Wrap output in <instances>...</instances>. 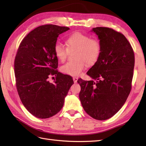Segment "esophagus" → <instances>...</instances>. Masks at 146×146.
<instances>
[{
    "label": "esophagus",
    "instance_id": "esophagus-1",
    "mask_svg": "<svg viewBox=\"0 0 146 146\" xmlns=\"http://www.w3.org/2000/svg\"><path fill=\"white\" fill-rule=\"evenodd\" d=\"M78 77H73V81H74V83H76L77 81H78Z\"/></svg>",
    "mask_w": 146,
    "mask_h": 146
}]
</instances>
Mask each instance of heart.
Masks as SVG:
<instances>
[{"label":"heart","mask_w":146,"mask_h":146,"mask_svg":"<svg viewBox=\"0 0 146 146\" xmlns=\"http://www.w3.org/2000/svg\"><path fill=\"white\" fill-rule=\"evenodd\" d=\"M68 48L60 42H56L54 52L60 61H64L67 58L69 50H75L76 61H69L61 68L63 73L71 76H78L85 69L86 63L94 64L100 56L101 44L97 38L81 33H75L66 39Z\"/></svg>","instance_id":"b5f03b06"}]
</instances>
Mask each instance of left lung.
<instances>
[{
  "label": "left lung",
  "mask_w": 146,
  "mask_h": 146,
  "mask_svg": "<svg viewBox=\"0 0 146 146\" xmlns=\"http://www.w3.org/2000/svg\"><path fill=\"white\" fill-rule=\"evenodd\" d=\"M101 44L98 60L86 74L94 81L78 80L83 109L98 120L110 119L125 104L132 88L134 52L125 36L111 28L93 29Z\"/></svg>",
  "instance_id": "left-lung-1"
}]
</instances>
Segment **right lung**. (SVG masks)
I'll return each instance as SVG.
<instances>
[{"label": "right lung", "mask_w": 146, "mask_h": 146, "mask_svg": "<svg viewBox=\"0 0 146 146\" xmlns=\"http://www.w3.org/2000/svg\"><path fill=\"white\" fill-rule=\"evenodd\" d=\"M68 27L52 24L40 26L25 36L14 60L15 85L22 103L39 119L58 113L74 82L72 77L58 72V60L54 46L60 34ZM54 75L53 83L48 81Z\"/></svg>", "instance_id": "right-lung-1"}]
</instances>
